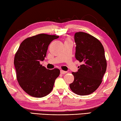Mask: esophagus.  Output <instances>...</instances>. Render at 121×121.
<instances>
[{"instance_id":"esophagus-1","label":"esophagus","mask_w":121,"mask_h":121,"mask_svg":"<svg viewBox=\"0 0 121 121\" xmlns=\"http://www.w3.org/2000/svg\"><path fill=\"white\" fill-rule=\"evenodd\" d=\"M60 73H62V74H65V73H67V71L62 70H60Z\"/></svg>"}]
</instances>
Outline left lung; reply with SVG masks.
<instances>
[{
	"label": "left lung",
	"instance_id": "left-lung-1",
	"mask_svg": "<svg viewBox=\"0 0 121 121\" xmlns=\"http://www.w3.org/2000/svg\"><path fill=\"white\" fill-rule=\"evenodd\" d=\"M74 39L75 58L82 65L77 72L72 73L74 81L69 86L78 95H88L98 89L106 73L105 50L99 40L85 32H76Z\"/></svg>",
	"mask_w": 121,
	"mask_h": 121
}]
</instances>
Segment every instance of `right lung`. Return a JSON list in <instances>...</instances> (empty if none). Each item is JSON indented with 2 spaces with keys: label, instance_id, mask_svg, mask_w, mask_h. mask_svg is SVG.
<instances>
[{
  "label": "right lung",
  "instance_id": "obj_1",
  "mask_svg": "<svg viewBox=\"0 0 121 121\" xmlns=\"http://www.w3.org/2000/svg\"><path fill=\"white\" fill-rule=\"evenodd\" d=\"M59 36L41 34L21 43L14 57L16 78L20 86L29 95L45 97L52 91L60 70L47 69L40 64L46 56L51 42Z\"/></svg>",
  "mask_w": 121,
  "mask_h": 121
}]
</instances>
